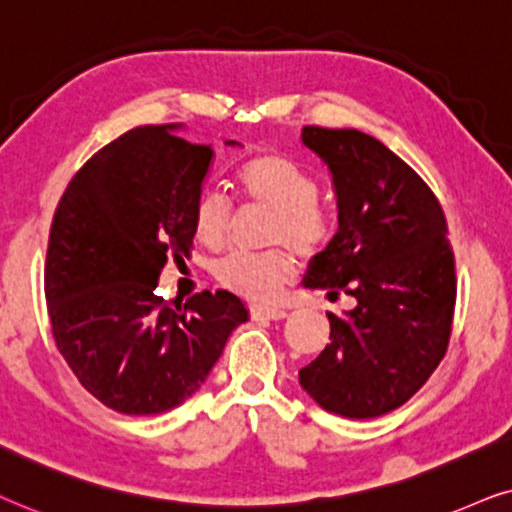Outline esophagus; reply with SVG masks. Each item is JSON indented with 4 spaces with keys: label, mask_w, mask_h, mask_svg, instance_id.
Masks as SVG:
<instances>
[{
    "label": "esophagus",
    "mask_w": 512,
    "mask_h": 512,
    "mask_svg": "<svg viewBox=\"0 0 512 512\" xmlns=\"http://www.w3.org/2000/svg\"><path fill=\"white\" fill-rule=\"evenodd\" d=\"M250 316L255 320H281L288 316V311L278 309V306H260V304H252L250 306Z\"/></svg>",
    "instance_id": "1"
}]
</instances>
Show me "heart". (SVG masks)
Masks as SVG:
<instances>
[{
  "mask_svg": "<svg viewBox=\"0 0 512 512\" xmlns=\"http://www.w3.org/2000/svg\"><path fill=\"white\" fill-rule=\"evenodd\" d=\"M236 185L252 208L271 213L267 241L290 245L299 255H316L330 241L332 222L318 203V180L302 163L278 152H260L241 163ZM234 208L217 192H203L194 203L192 227L203 248L220 250L229 238ZM295 274V255L288 248L267 252H234L217 264L215 276L241 297L267 302Z\"/></svg>",
  "mask_w": 512,
  "mask_h": 512,
  "instance_id": "1",
  "label": "heart"
}]
</instances>
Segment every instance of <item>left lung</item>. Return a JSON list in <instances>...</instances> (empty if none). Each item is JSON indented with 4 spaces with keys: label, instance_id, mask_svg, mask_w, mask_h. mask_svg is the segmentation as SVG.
<instances>
[{
    "label": "left lung",
    "instance_id": "8db88e82",
    "mask_svg": "<svg viewBox=\"0 0 512 512\" xmlns=\"http://www.w3.org/2000/svg\"><path fill=\"white\" fill-rule=\"evenodd\" d=\"M327 163L339 229L306 271V288L356 299L327 313L330 344L299 370L327 412L372 419L398 410L445 358L456 304L454 252L442 206L407 163L356 128L304 126Z\"/></svg>",
    "mask_w": 512,
    "mask_h": 512
}]
</instances>
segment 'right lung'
I'll return each instance as SVG.
<instances>
[{
	"mask_svg": "<svg viewBox=\"0 0 512 512\" xmlns=\"http://www.w3.org/2000/svg\"><path fill=\"white\" fill-rule=\"evenodd\" d=\"M175 131L140 126L93 154L60 196L46 250L58 351L93 398L133 417L185 403L248 320L227 290L185 304L154 292L168 257H189L194 203L215 156Z\"/></svg>",
	"mask_w": 512,
	"mask_h": 512,
	"instance_id": "1",
	"label": "right lung"
}]
</instances>
